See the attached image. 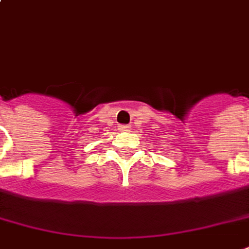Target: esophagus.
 Masks as SVG:
<instances>
[{
	"label": "esophagus",
	"mask_w": 249,
	"mask_h": 249,
	"mask_svg": "<svg viewBox=\"0 0 249 249\" xmlns=\"http://www.w3.org/2000/svg\"><path fill=\"white\" fill-rule=\"evenodd\" d=\"M128 129H129V126H128V125H124V124L119 125V130H121V132H125V130H128Z\"/></svg>",
	"instance_id": "esophagus-1"
}]
</instances>
